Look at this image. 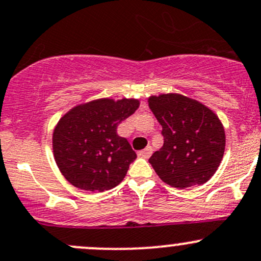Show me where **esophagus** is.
Wrapping results in <instances>:
<instances>
[{
  "label": "esophagus",
  "instance_id": "34e87169",
  "mask_svg": "<svg viewBox=\"0 0 261 261\" xmlns=\"http://www.w3.org/2000/svg\"><path fill=\"white\" fill-rule=\"evenodd\" d=\"M151 153H152V147L146 146L144 150L139 151V156H141V158H145V159H149L150 156H151Z\"/></svg>",
  "mask_w": 261,
  "mask_h": 261
}]
</instances>
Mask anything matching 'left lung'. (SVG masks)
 Returning <instances> with one entry per match:
<instances>
[{"mask_svg": "<svg viewBox=\"0 0 261 261\" xmlns=\"http://www.w3.org/2000/svg\"><path fill=\"white\" fill-rule=\"evenodd\" d=\"M147 102L163 126V147L149 159L158 176L177 189L209 181L225 151V130L218 115L195 98L175 92L152 95Z\"/></svg>", "mask_w": 261, "mask_h": 261, "instance_id": "left-lung-1", "label": "left lung"}]
</instances>
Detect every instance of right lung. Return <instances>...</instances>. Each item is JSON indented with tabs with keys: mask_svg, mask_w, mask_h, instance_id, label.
<instances>
[{
	"mask_svg": "<svg viewBox=\"0 0 261 261\" xmlns=\"http://www.w3.org/2000/svg\"><path fill=\"white\" fill-rule=\"evenodd\" d=\"M138 98L102 97L68 110L52 134V152L71 185L86 191L115 188L136 159L117 126L139 109Z\"/></svg>",
	"mask_w": 261,
	"mask_h": 261,
	"instance_id": "obj_1",
	"label": "right lung"
}]
</instances>
